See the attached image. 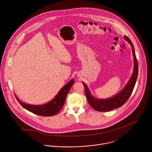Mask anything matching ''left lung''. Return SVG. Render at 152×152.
<instances>
[{
	"instance_id": "obj_1",
	"label": "left lung",
	"mask_w": 152,
	"mask_h": 152,
	"mask_svg": "<svg viewBox=\"0 0 152 152\" xmlns=\"http://www.w3.org/2000/svg\"><path fill=\"white\" fill-rule=\"evenodd\" d=\"M124 39L130 44L133 57V71L129 80L124 88L114 96L105 99L95 98L91 94L86 83H83L86 91V95L88 103L91 107L99 112H108L114 109L122 107L129 99L135 86L138 75V63L135 54L133 45L130 39L124 36Z\"/></svg>"
}]
</instances>
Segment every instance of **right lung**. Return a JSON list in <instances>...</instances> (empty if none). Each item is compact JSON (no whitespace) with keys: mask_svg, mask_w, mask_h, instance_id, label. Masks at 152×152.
<instances>
[{"mask_svg":"<svg viewBox=\"0 0 152 152\" xmlns=\"http://www.w3.org/2000/svg\"><path fill=\"white\" fill-rule=\"evenodd\" d=\"M74 83V80L71 79L59 91L53 99L42 105H31L23 102L19 100L16 94L15 95L19 104L24 108L38 115L51 116L58 113L63 107L66 97Z\"/></svg>","mask_w":152,"mask_h":152,"instance_id":"obj_1","label":"right lung"}]
</instances>
